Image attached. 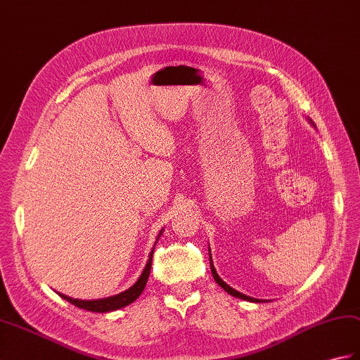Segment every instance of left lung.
Wrapping results in <instances>:
<instances>
[{
    "instance_id": "left-lung-1",
    "label": "left lung",
    "mask_w": 360,
    "mask_h": 360,
    "mask_svg": "<svg viewBox=\"0 0 360 360\" xmlns=\"http://www.w3.org/2000/svg\"><path fill=\"white\" fill-rule=\"evenodd\" d=\"M208 255H210V269H212V274H213V278H214V281H216V283H219V285L227 291L229 295H231V296H235V297H239V299H244V300H248V302H256V304H261V302H266V300H262V299H255V297H250V296H247V295H242V293H239V291H236L235 288H231L230 285H227V283H225L221 278H219V274L216 273V270H214V265H213V261H212V253H210V247H208Z\"/></svg>"
}]
</instances>
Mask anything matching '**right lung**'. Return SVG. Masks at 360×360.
<instances>
[{
	"instance_id": "right-lung-1",
	"label": "right lung",
	"mask_w": 360,
	"mask_h": 360,
	"mask_svg": "<svg viewBox=\"0 0 360 360\" xmlns=\"http://www.w3.org/2000/svg\"><path fill=\"white\" fill-rule=\"evenodd\" d=\"M164 229L160 231V235H158L156 238V242L158 239L161 238ZM155 242V245H156ZM153 250L155 247L152 248V252H150V256H148V261L144 266V271L141 273V276L138 278V281L133 283V285L129 288L122 291V293L120 295H115V296H110V297H104V299H95V300H81V299H73V297H69L65 296L63 293H58L63 299H65L67 302H70L72 305L78 307V308H82V310H87V311H94V313H107V311H115V310H120V308H124L130 305L131 302H135V300L141 296L142 291H144L146 288V283H147V279L150 276V269H152V259H153Z\"/></svg>"
}]
</instances>
